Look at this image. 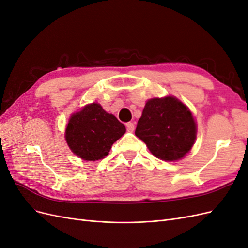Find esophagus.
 I'll return each mask as SVG.
<instances>
[{
    "mask_svg": "<svg viewBox=\"0 0 248 248\" xmlns=\"http://www.w3.org/2000/svg\"><path fill=\"white\" fill-rule=\"evenodd\" d=\"M126 129H127V131L132 132V131L134 130V124H133L132 122H128V123H126Z\"/></svg>",
    "mask_w": 248,
    "mask_h": 248,
    "instance_id": "34e87169",
    "label": "esophagus"
}]
</instances>
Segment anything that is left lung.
I'll list each match as a JSON object with an SVG mask.
<instances>
[{
    "label": "left lung",
    "instance_id": "8db88e82",
    "mask_svg": "<svg viewBox=\"0 0 248 248\" xmlns=\"http://www.w3.org/2000/svg\"><path fill=\"white\" fill-rule=\"evenodd\" d=\"M136 136L162 160H178L194 144L197 125L190 110L175 97L150 99L138 121Z\"/></svg>",
    "mask_w": 248,
    "mask_h": 248
}]
</instances>
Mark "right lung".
Instances as JSON below:
<instances>
[{
    "mask_svg": "<svg viewBox=\"0 0 248 248\" xmlns=\"http://www.w3.org/2000/svg\"><path fill=\"white\" fill-rule=\"evenodd\" d=\"M125 126L100 104L92 103L71 116L66 127L67 144L80 158L90 161L108 156L112 144L125 133Z\"/></svg>",
    "mask_w": 248,
    "mask_h": 248,
    "instance_id": "right-lung-1",
    "label": "right lung"
}]
</instances>
